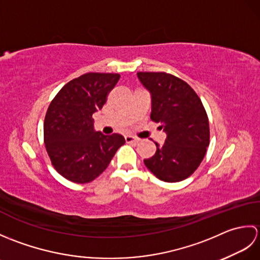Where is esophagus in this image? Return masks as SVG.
<instances>
[{"mask_svg":"<svg viewBox=\"0 0 260 260\" xmlns=\"http://www.w3.org/2000/svg\"><path fill=\"white\" fill-rule=\"evenodd\" d=\"M125 141L127 143H139L140 139H137V137H134V136H132V135H126L125 136Z\"/></svg>","mask_w":260,"mask_h":260,"instance_id":"esophagus-1","label":"esophagus"}]
</instances>
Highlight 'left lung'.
Returning a JSON list of instances; mask_svg holds the SVG:
<instances>
[{
	"label": "left lung",
	"instance_id": "left-lung-1",
	"mask_svg": "<svg viewBox=\"0 0 260 260\" xmlns=\"http://www.w3.org/2000/svg\"><path fill=\"white\" fill-rule=\"evenodd\" d=\"M151 92V119L167 134L163 145L144 159L145 167L164 182H180L194 173L210 143L208 115L201 99L185 81L167 73H137Z\"/></svg>",
	"mask_w": 260,
	"mask_h": 260
}]
</instances>
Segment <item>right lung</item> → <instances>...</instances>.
Returning a JSON list of instances; mask_svg holds the SVG:
<instances>
[{"instance_id": "right-lung-1", "label": "right lung", "mask_w": 260, "mask_h": 260, "mask_svg": "<svg viewBox=\"0 0 260 260\" xmlns=\"http://www.w3.org/2000/svg\"><path fill=\"white\" fill-rule=\"evenodd\" d=\"M118 74L88 73L66 84L47 110L43 136L57 172L75 183H88L107 169L125 144L119 134L104 135L93 128L92 114L102 109Z\"/></svg>"}]
</instances>
